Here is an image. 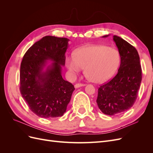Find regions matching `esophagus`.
Returning a JSON list of instances; mask_svg holds the SVG:
<instances>
[{
    "label": "esophagus",
    "mask_w": 153,
    "mask_h": 153,
    "mask_svg": "<svg viewBox=\"0 0 153 153\" xmlns=\"http://www.w3.org/2000/svg\"><path fill=\"white\" fill-rule=\"evenodd\" d=\"M85 84H76L75 85V87L76 88V89H77V88H79L80 87H83V86H85Z\"/></svg>",
    "instance_id": "34e87169"
}]
</instances>
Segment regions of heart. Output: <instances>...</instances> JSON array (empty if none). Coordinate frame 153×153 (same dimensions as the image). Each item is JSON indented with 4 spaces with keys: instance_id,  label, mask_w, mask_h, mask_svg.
I'll return each mask as SVG.
<instances>
[{
    "instance_id": "heart-1",
    "label": "heart",
    "mask_w": 153,
    "mask_h": 153,
    "mask_svg": "<svg viewBox=\"0 0 153 153\" xmlns=\"http://www.w3.org/2000/svg\"><path fill=\"white\" fill-rule=\"evenodd\" d=\"M121 61L118 50L105 45H91L75 51L66 58V66L73 75L85 68V75L96 83L103 82L112 77Z\"/></svg>"
}]
</instances>
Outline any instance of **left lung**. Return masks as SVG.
Returning <instances> with one entry per match:
<instances>
[{"mask_svg": "<svg viewBox=\"0 0 153 153\" xmlns=\"http://www.w3.org/2000/svg\"><path fill=\"white\" fill-rule=\"evenodd\" d=\"M113 40L119 50L121 64L115 77L99 87L96 100L101 112L108 115L124 112L133 106L142 77L140 57L136 48L117 36H114Z\"/></svg>", "mask_w": 153, "mask_h": 153, "instance_id": "left-lung-1", "label": "left lung"}]
</instances>
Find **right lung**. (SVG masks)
Masks as SVG:
<instances>
[{
    "instance_id": "obj_1",
    "label": "right lung",
    "mask_w": 153,
    "mask_h": 153,
    "mask_svg": "<svg viewBox=\"0 0 153 153\" xmlns=\"http://www.w3.org/2000/svg\"><path fill=\"white\" fill-rule=\"evenodd\" d=\"M69 39L47 36L30 47L20 66V90L32 112L42 118L66 112L75 87L61 75ZM47 60L53 62L47 66Z\"/></svg>"
}]
</instances>
